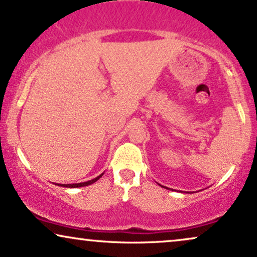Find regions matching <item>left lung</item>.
<instances>
[{
	"mask_svg": "<svg viewBox=\"0 0 257 257\" xmlns=\"http://www.w3.org/2000/svg\"><path fill=\"white\" fill-rule=\"evenodd\" d=\"M162 187H165V186H162ZM165 188H167V187H165Z\"/></svg>",
	"mask_w": 257,
	"mask_h": 257,
	"instance_id": "1",
	"label": "left lung"
}]
</instances>
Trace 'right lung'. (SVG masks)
I'll list each match as a JSON object with an SVG mask.
<instances>
[{"mask_svg": "<svg viewBox=\"0 0 257 257\" xmlns=\"http://www.w3.org/2000/svg\"><path fill=\"white\" fill-rule=\"evenodd\" d=\"M102 175H103V173H102V174H99L98 177H96L95 179H92V180H89V181H84V183H78V184H56V185H58V186H63V187H71V188H74V187H84V186H87V185H91V184L96 183V181L98 180L99 178L102 177Z\"/></svg>", "mask_w": 257, "mask_h": 257, "instance_id": "add662e5", "label": "right lung"}]
</instances>
